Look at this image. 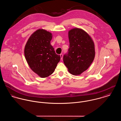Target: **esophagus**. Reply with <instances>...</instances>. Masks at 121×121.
Listing matches in <instances>:
<instances>
[{
    "label": "esophagus",
    "mask_w": 121,
    "mask_h": 121,
    "mask_svg": "<svg viewBox=\"0 0 121 121\" xmlns=\"http://www.w3.org/2000/svg\"><path fill=\"white\" fill-rule=\"evenodd\" d=\"M60 59H61V60H62V58H63V54H60Z\"/></svg>",
    "instance_id": "obj_1"
}]
</instances>
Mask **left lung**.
I'll list each match as a JSON object with an SVG mask.
<instances>
[{
	"instance_id": "left-lung-1",
	"label": "left lung",
	"mask_w": 121,
	"mask_h": 121,
	"mask_svg": "<svg viewBox=\"0 0 121 121\" xmlns=\"http://www.w3.org/2000/svg\"><path fill=\"white\" fill-rule=\"evenodd\" d=\"M69 48L63 56V61L68 71L74 75L87 70L95 57L94 43L83 30L74 28L68 32Z\"/></svg>"
}]
</instances>
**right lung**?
I'll use <instances>...</instances> for the list:
<instances>
[{
	"label": "right lung",
	"mask_w": 121,
	"mask_h": 121,
	"mask_svg": "<svg viewBox=\"0 0 121 121\" xmlns=\"http://www.w3.org/2000/svg\"><path fill=\"white\" fill-rule=\"evenodd\" d=\"M52 34L43 29L35 31L24 48L26 60L33 72L41 78L52 74L60 59L50 44Z\"/></svg>",
	"instance_id": "obj_1"
}]
</instances>
